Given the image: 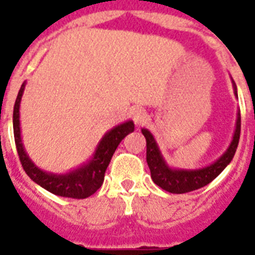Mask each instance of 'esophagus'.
Returning <instances> with one entry per match:
<instances>
[{
  "label": "esophagus",
  "mask_w": 255,
  "mask_h": 255,
  "mask_svg": "<svg viewBox=\"0 0 255 255\" xmlns=\"http://www.w3.org/2000/svg\"><path fill=\"white\" fill-rule=\"evenodd\" d=\"M132 119H133L136 126H141L147 120V112L143 108H136L132 111Z\"/></svg>",
  "instance_id": "34e87169"
}]
</instances>
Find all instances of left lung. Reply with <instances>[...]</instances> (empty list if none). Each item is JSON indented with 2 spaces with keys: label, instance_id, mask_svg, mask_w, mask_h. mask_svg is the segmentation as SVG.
I'll return each instance as SVG.
<instances>
[{
  "label": "left lung",
  "instance_id": "1",
  "mask_svg": "<svg viewBox=\"0 0 255 255\" xmlns=\"http://www.w3.org/2000/svg\"><path fill=\"white\" fill-rule=\"evenodd\" d=\"M230 81L233 86L234 96L238 98L237 86L232 77H230ZM141 133L147 140V163L151 170V177L153 182L169 193H186V192H192V190L200 189L202 186L208 185L233 160L234 153L237 151L238 141H240V133H241V114L240 111L237 112L236 129H234L229 147L226 148V151L217 160H214L213 163L201 168L170 167L160 151L159 144L156 141L155 136L152 135V132L147 128H141Z\"/></svg>",
  "mask_w": 255,
  "mask_h": 255
}]
</instances>
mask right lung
I'll use <instances>...</instances> for the list:
<instances>
[{"instance_id":"add662e5","label":"right lung","mask_w":255,"mask_h":255,"mask_svg":"<svg viewBox=\"0 0 255 255\" xmlns=\"http://www.w3.org/2000/svg\"><path fill=\"white\" fill-rule=\"evenodd\" d=\"M26 82H23L18 91L17 99L13 110V129L15 147L18 156L25 172L31 180L50 193L57 194L61 197L69 198H86L94 194L99 189L104 181V173L108 164L111 161L112 155L120 141L135 129V124L132 120H126L122 124H118L103 135L96 145L91 157L81 164L79 167L73 168L65 173H53L47 172L35 165L26 152L21 135V122H19V107Z\"/></svg>"}]
</instances>
